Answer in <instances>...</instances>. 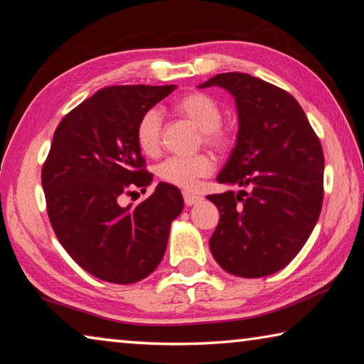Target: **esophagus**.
<instances>
[{
	"mask_svg": "<svg viewBox=\"0 0 364 364\" xmlns=\"http://www.w3.org/2000/svg\"><path fill=\"white\" fill-rule=\"evenodd\" d=\"M183 199H184V204H186V205H194V204L200 203V199H203V198H200V196H198V194H194V193L184 191Z\"/></svg>",
	"mask_w": 364,
	"mask_h": 364,
	"instance_id": "1",
	"label": "esophagus"
}]
</instances>
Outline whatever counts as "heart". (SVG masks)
<instances>
[{
	"mask_svg": "<svg viewBox=\"0 0 364 364\" xmlns=\"http://www.w3.org/2000/svg\"><path fill=\"white\" fill-rule=\"evenodd\" d=\"M173 112L200 129V141L218 152L227 151L233 142V134L222 124L223 112L220 103L205 92H186L173 102ZM136 142L142 154L154 157L160 152L161 117L155 108L147 109L136 126ZM215 168V161L207 154L194 157H168L157 166L161 181L183 189H193L199 178H204Z\"/></svg>",
	"mask_w": 364,
	"mask_h": 364,
	"instance_id": "heart-1",
	"label": "heart"
}]
</instances>
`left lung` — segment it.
Instances as JSON below:
<instances>
[{"instance_id":"obj_1","label":"left lung","mask_w":364,"mask_h":364,"mask_svg":"<svg viewBox=\"0 0 364 364\" xmlns=\"http://www.w3.org/2000/svg\"><path fill=\"white\" fill-rule=\"evenodd\" d=\"M235 97L240 129L217 181L238 193L207 196L220 220L212 256L228 274L257 279L291 262L319 218L324 198V152L295 97L245 73L217 74Z\"/></svg>"}]
</instances>
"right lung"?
Masks as SVG:
<instances>
[{
	"label": "right lung",
	"instance_id": "obj_1",
	"mask_svg": "<svg viewBox=\"0 0 364 364\" xmlns=\"http://www.w3.org/2000/svg\"><path fill=\"white\" fill-rule=\"evenodd\" d=\"M175 85H109L71 109L53 134L42 168L47 212L56 238L80 267L112 284L151 275L183 210L180 189L159 183L136 207L118 204L152 173L136 142L139 118Z\"/></svg>",
	"mask_w": 364,
	"mask_h": 364
}]
</instances>
